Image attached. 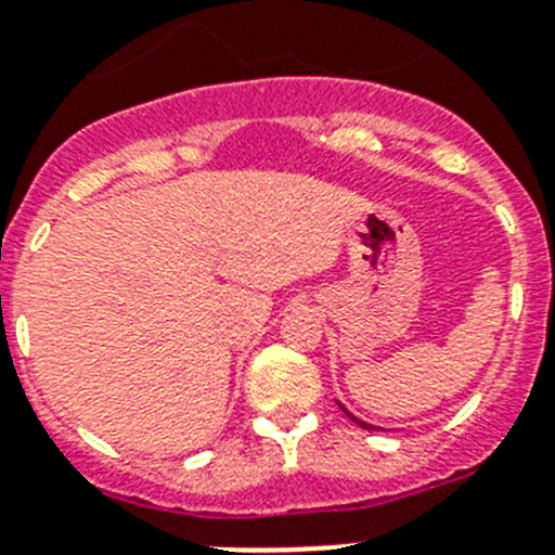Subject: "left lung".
<instances>
[{
    "label": "left lung",
    "mask_w": 555,
    "mask_h": 555,
    "mask_svg": "<svg viewBox=\"0 0 555 555\" xmlns=\"http://www.w3.org/2000/svg\"><path fill=\"white\" fill-rule=\"evenodd\" d=\"M338 406H341V403H338ZM341 409H344V406H341ZM344 414H347V417H352V421H354V423H358V426H360V428H365V431H374V426H369V423L358 421V417H354V414H349V412H347V409H344Z\"/></svg>",
    "instance_id": "obj_1"
}]
</instances>
